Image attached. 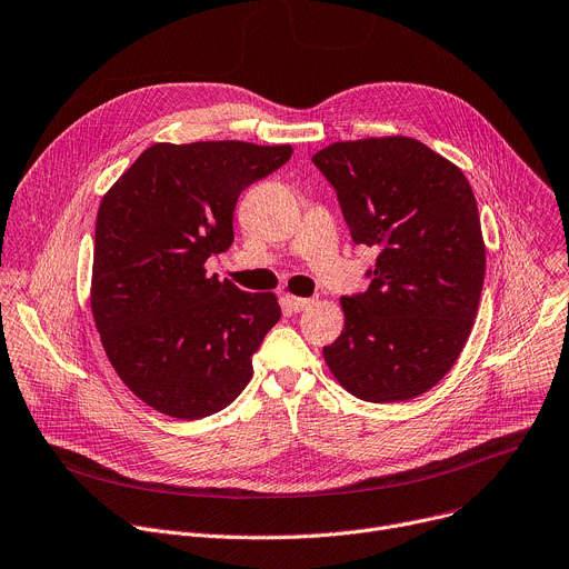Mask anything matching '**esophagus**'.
<instances>
[{
	"label": "esophagus",
	"instance_id": "34e87169",
	"mask_svg": "<svg viewBox=\"0 0 569 569\" xmlns=\"http://www.w3.org/2000/svg\"><path fill=\"white\" fill-rule=\"evenodd\" d=\"M313 303V299H306V297H295V295H286V306L290 308L292 313H301L306 311L308 306Z\"/></svg>",
	"mask_w": 569,
	"mask_h": 569
}]
</instances>
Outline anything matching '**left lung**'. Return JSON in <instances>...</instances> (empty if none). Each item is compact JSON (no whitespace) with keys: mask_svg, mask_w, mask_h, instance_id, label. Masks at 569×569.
<instances>
[{"mask_svg":"<svg viewBox=\"0 0 569 569\" xmlns=\"http://www.w3.org/2000/svg\"><path fill=\"white\" fill-rule=\"evenodd\" d=\"M313 163L336 188L356 244L377 249L370 288L342 297L345 329L325 360L363 401L431 390L475 327L486 244L472 186L406 136L333 142Z\"/></svg>","mask_w":569,"mask_h":569,"instance_id":"1","label":"left lung"}]
</instances>
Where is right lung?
Masks as SVG:
<instances>
[{
  "label": "right lung",
  "instance_id": "obj_1",
  "mask_svg": "<svg viewBox=\"0 0 569 569\" xmlns=\"http://www.w3.org/2000/svg\"><path fill=\"white\" fill-rule=\"evenodd\" d=\"M290 157V144L157 142L99 203L92 318L118 377L163 416L227 408L281 318L277 295L244 292L203 263L231 247L240 192Z\"/></svg>",
  "mask_w": 569,
  "mask_h": 569
}]
</instances>
